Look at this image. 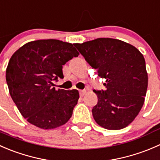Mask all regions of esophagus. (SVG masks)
I'll return each mask as SVG.
<instances>
[{"instance_id":"esophagus-1","label":"esophagus","mask_w":160,"mask_h":160,"mask_svg":"<svg viewBox=\"0 0 160 160\" xmlns=\"http://www.w3.org/2000/svg\"><path fill=\"white\" fill-rule=\"evenodd\" d=\"M85 93H86V91H85V90H79V94L81 96H83Z\"/></svg>"}]
</instances>
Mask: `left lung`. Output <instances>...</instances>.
Returning a JSON list of instances; mask_svg holds the SVG:
<instances>
[{"instance_id": "left-lung-1", "label": "left lung", "mask_w": 160, "mask_h": 160, "mask_svg": "<svg viewBox=\"0 0 160 160\" xmlns=\"http://www.w3.org/2000/svg\"><path fill=\"white\" fill-rule=\"evenodd\" d=\"M75 47L98 75L105 90H93L98 102L92 110L96 122L108 130L127 127L140 112L148 87L145 61L137 48L111 38H99Z\"/></svg>"}]
</instances>
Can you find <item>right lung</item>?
Segmentation results:
<instances>
[{
    "mask_svg": "<svg viewBox=\"0 0 160 160\" xmlns=\"http://www.w3.org/2000/svg\"><path fill=\"white\" fill-rule=\"evenodd\" d=\"M73 44L58 39L32 41L11 58L6 82L23 118L39 128L53 129L68 121L79 98L76 89H55L62 68L78 56Z\"/></svg>",
    "mask_w": 160,
    "mask_h": 160,
    "instance_id": "add662e5",
    "label": "right lung"
}]
</instances>
